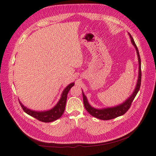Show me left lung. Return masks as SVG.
Wrapping results in <instances>:
<instances>
[{
    "label": "left lung",
    "mask_w": 156,
    "mask_h": 156,
    "mask_svg": "<svg viewBox=\"0 0 156 156\" xmlns=\"http://www.w3.org/2000/svg\"><path fill=\"white\" fill-rule=\"evenodd\" d=\"M130 37L131 38V42H132L133 44L135 46V47L136 50L137 55H138V59H139V77H138V81H137L136 87L135 88V90L134 91L132 95H131L129 99H128L126 101L123 103L122 104L119 105L116 107H114V108H105L101 109H97L94 108H92L87 101V99L86 96L84 95L83 92H82V95H83V102L85 109L89 113V114L93 115V117H95L97 118H99L100 120H112L117 118L120 115H122L124 114L131 106V103L133 101L134 99L136 97L137 93L139 92L140 87H141V58H140L138 48H137L136 45L135 44V41L133 38L132 36H130L129 34Z\"/></svg>",
    "instance_id": "obj_1"
}]
</instances>
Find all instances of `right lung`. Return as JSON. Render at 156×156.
I'll use <instances>...</instances> for the list:
<instances>
[{
	"label": "right lung",
	"instance_id": "obj_1",
	"mask_svg": "<svg viewBox=\"0 0 156 156\" xmlns=\"http://www.w3.org/2000/svg\"><path fill=\"white\" fill-rule=\"evenodd\" d=\"M74 83L70 84L65 88V89H64L62 97H61L59 102L57 103V104L55 106L53 109H51L48 111L39 112L30 110L29 109H27L26 107H24L20 102V105L21 108H22L23 110L27 114L35 118L36 119H37L38 120L42 122H53L57 120V119H59L63 115L64 111H65L67 95H68V93L69 92V90H70V88L74 86Z\"/></svg>",
	"mask_w": 156,
	"mask_h": 156
}]
</instances>
